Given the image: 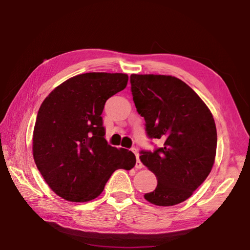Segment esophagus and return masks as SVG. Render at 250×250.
Masks as SVG:
<instances>
[{
    "label": "esophagus",
    "instance_id": "obj_1",
    "mask_svg": "<svg viewBox=\"0 0 250 250\" xmlns=\"http://www.w3.org/2000/svg\"><path fill=\"white\" fill-rule=\"evenodd\" d=\"M132 152L135 154V158H137V163H135V167L137 168H142L143 167V164L140 161V158H139V152L137 149H132Z\"/></svg>",
    "mask_w": 250,
    "mask_h": 250
}]
</instances>
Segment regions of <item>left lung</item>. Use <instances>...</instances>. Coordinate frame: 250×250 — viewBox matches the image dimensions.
Segmentation results:
<instances>
[{"label": "left lung", "mask_w": 250, "mask_h": 250, "mask_svg": "<svg viewBox=\"0 0 250 250\" xmlns=\"http://www.w3.org/2000/svg\"><path fill=\"white\" fill-rule=\"evenodd\" d=\"M130 83L147 135L163 141L154 152L141 151V162L158 179L145 198L158 206L180 204L214 166L217 132L213 115L191 87L173 76L132 74Z\"/></svg>", "instance_id": "left-lung-1"}]
</instances>
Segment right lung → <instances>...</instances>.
I'll return each mask as SVG.
<instances>
[{
	"label": "right lung",
	"instance_id": "1",
	"mask_svg": "<svg viewBox=\"0 0 250 250\" xmlns=\"http://www.w3.org/2000/svg\"><path fill=\"white\" fill-rule=\"evenodd\" d=\"M126 74L86 73L67 79L46 97L33 132V156L53 192L69 202L103 193L118 168L131 170L135 155L104 139L105 101L124 90Z\"/></svg>",
	"mask_w": 250,
	"mask_h": 250
}]
</instances>
